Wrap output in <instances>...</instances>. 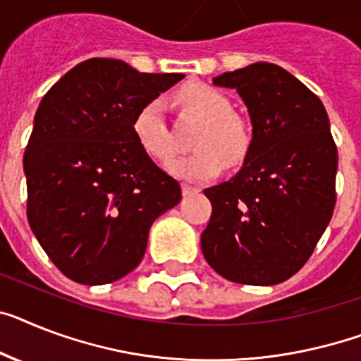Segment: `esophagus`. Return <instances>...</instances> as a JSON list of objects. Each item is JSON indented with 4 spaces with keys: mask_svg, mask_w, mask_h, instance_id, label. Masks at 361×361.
Masks as SVG:
<instances>
[{
    "mask_svg": "<svg viewBox=\"0 0 361 361\" xmlns=\"http://www.w3.org/2000/svg\"><path fill=\"white\" fill-rule=\"evenodd\" d=\"M199 190L195 186H190V184H183V195H193V193H197Z\"/></svg>",
    "mask_w": 361,
    "mask_h": 361,
    "instance_id": "1",
    "label": "esophagus"
}]
</instances>
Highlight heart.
Listing matches in <instances>:
<instances>
[{"label": "heart", "mask_w": 361, "mask_h": 361, "mask_svg": "<svg viewBox=\"0 0 361 361\" xmlns=\"http://www.w3.org/2000/svg\"><path fill=\"white\" fill-rule=\"evenodd\" d=\"M178 103L197 116L202 127L193 138V151L168 164L169 173L184 180L202 183L221 173L223 166H240L251 149V133L234 114L231 97L216 86L190 82L177 94ZM133 134L147 157L166 162L175 151L162 99L147 101L133 120Z\"/></svg>", "instance_id": "heart-1"}]
</instances>
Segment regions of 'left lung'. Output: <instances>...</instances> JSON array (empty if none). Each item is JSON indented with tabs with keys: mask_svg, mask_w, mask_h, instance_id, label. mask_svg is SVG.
Segmentation results:
<instances>
[{
	"mask_svg": "<svg viewBox=\"0 0 361 361\" xmlns=\"http://www.w3.org/2000/svg\"><path fill=\"white\" fill-rule=\"evenodd\" d=\"M214 85L236 88L252 140L240 173L204 190L212 216L202 255L227 281L279 284L308 262L334 212L338 147L329 114L314 92L269 62L227 71Z\"/></svg>",
	"mask_w": 361,
	"mask_h": 361,
	"instance_id": "1",
	"label": "left lung"
}]
</instances>
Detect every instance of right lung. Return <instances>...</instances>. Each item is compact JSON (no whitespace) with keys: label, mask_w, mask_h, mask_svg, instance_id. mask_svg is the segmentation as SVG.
<instances>
[{"label":"right lung","mask_w":361,"mask_h":361,"mask_svg":"<svg viewBox=\"0 0 361 361\" xmlns=\"http://www.w3.org/2000/svg\"><path fill=\"white\" fill-rule=\"evenodd\" d=\"M180 73H140L88 59L47 90L23 154L27 219L73 282H114L138 266L149 228L180 201V186L142 151L136 112Z\"/></svg>","instance_id":"right-lung-1"}]
</instances>
